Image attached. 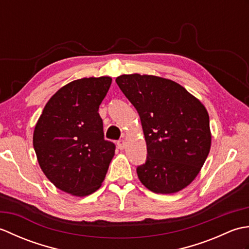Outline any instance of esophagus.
<instances>
[{"label": "esophagus", "instance_id": "obj_1", "mask_svg": "<svg viewBox=\"0 0 249 249\" xmlns=\"http://www.w3.org/2000/svg\"><path fill=\"white\" fill-rule=\"evenodd\" d=\"M118 146H119L120 150H124V147H125V141H124L123 139L119 140V141H118Z\"/></svg>", "mask_w": 249, "mask_h": 249}]
</instances>
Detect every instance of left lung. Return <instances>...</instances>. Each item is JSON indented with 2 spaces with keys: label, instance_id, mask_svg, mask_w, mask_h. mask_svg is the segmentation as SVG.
I'll return each instance as SVG.
<instances>
[{
  "label": "left lung",
  "instance_id": "left-lung-1",
  "mask_svg": "<svg viewBox=\"0 0 249 249\" xmlns=\"http://www.w3.org/2000/svg\"><path fill=\"white\" fill-rule=\"evenodd\" d=\"M121 91L138 111L147 157L137 168L140 182L156 194H174L198 176L211 149L205 107L182 86L152 75H122Z\"/></svg>",
  "mask_w": 249,
  "mask_h": 249
}]
</instances>
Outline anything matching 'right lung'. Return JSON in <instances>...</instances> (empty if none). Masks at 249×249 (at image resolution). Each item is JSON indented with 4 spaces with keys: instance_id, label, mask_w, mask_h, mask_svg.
<instances>
[{
    "instance_id": "right-lung-1",
    "label": "right lung",
    "mask_w": 249,
    "mask_h": 249,
    "mask_svg": "<svg viewBox=\"0 0 249 249\" xmlns=\"http://www.w3.org/2000/svg\"><path fill=\"white\" fill-rule=\"evenodd\" d=\"M111 82L110 77H91L66 84L46 104L35 126L41 170L55 187L77 197L96 192L114 156L98 113Z\"/></svg>"
}]
</instances>
